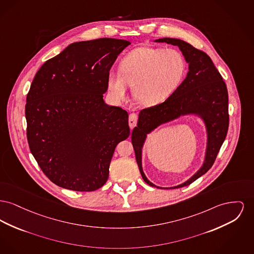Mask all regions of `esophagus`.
Masks as SVG:
<instances>
[{"mask_svg":"<svg viewBox=\"0 0 254 254\" xmlns=\"http://www.w3.org/2000/svg\"><path fill=\"white\" fill-rule=\"evenodd\" d=\"M128 125H129V127L132 129L135 126L137 125V114L135 113H131L129 115V118H128Z\"/></svg>","mask_w":254,"mask_h":254,"instance_id":"34e87169","label":"esophagus"}]
</instances>
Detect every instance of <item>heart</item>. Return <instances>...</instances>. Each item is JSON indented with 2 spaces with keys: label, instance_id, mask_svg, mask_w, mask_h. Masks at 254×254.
Here are the masks:
<instances>
[{
  "label": "heart",
  "instance_id": "obj_1",
  "mask_svg": "<svg viewBox=\"0 0 254 254\" xmlns=\"http://www.w3.org/2000/svg\"><path fill=\"white\" fill-rule=\"evenodd\" d=\"M185 72V60L177 50L140 47L121 60L118 73L107 75L106 85L116 103L126 100L132 85L134 97L142 105H158L179 88Z\"/></svg>",
  "mask_w": 254,
  "mask_h": 254
}]
</instances>
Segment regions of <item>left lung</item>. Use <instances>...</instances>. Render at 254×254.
I'll return each instance as SVG.
<instances>
[{"mask_svg":"<svg viewBox=\"0 0 254 254\" xmlns=\"http://www.w3.org/2000/svg\"><path fill=\"white\" fill-rule=\"evenodd\" d=\"M155 42L178 46L189 64V72L179 88L164 103L140 111L137 127L131 133V141L144 181L152 187L161 188L151 183L142 169V148L147 134L162 124L180 116L194 114L203 120L207 131L205 159L192 178L180 185L170 187V189L181 188L204 175L215 162L228 130V93L222 75L204 52L176 38H160Z\"/></svg>","mask_w":254,"mask_h":254,"instance_id":"8db88e82","label":"left lung"}]
</instances>
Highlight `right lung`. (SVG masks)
I'll use <instances>...</instances> for the list:
<instances>
[{"instance_id": "add662e5", "label": "right lung", "mask_w": 254, "mask_h": 254, "mask_svg": "<svg viewBox=\"0 0 254 254\" xmlns=\"http://www.w3.org/2000/svg\"><path fill=\"white\" fill-rule=\"evenodd\" d=\"M130 42H75L38 70L27 96V138L42 172L78 192L101 188L116 146L129 136L128 114L106 105V78Z\"/></svg>"}]
</instances>
